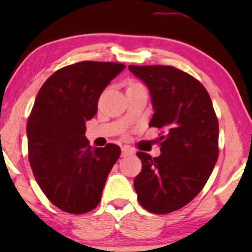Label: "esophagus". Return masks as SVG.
<instances>
[{"mask_svg": "<svg viewBox=\"0 0 252 252\" xmlns=\"http://www.w3.org/2000/svg\"><path fill=\"white\" fill-rule=\"evenodd\" d=\"M134 154V151L130 149L128 147H123L122 148V156L123 157H128V156H132Z\"/></svg>", "mask_w": 252, "mask_h": 252, "instance_id": "34e87169", "label": "esophagus"}]
</instances>
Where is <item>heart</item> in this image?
<instances>
[{"instance_id":"obj_1","label":"heart","mask_w":252,"mask_h":252,"mask_svg":"<svg viewBox=\"0 0 252 252\" xmlns=\"http://www.w3.org/2000/svg\"><path fill=\"white\" fill-rule=\"evenodd\" d=\"M133 85H139V84H132V85H130V86H133Z\"/></svg>"}]
</instances>
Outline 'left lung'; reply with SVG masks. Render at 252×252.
Listing matches in <instances>:
<instances>
[{"mask_svg":"<svg viewBox=\"0 0 252 252\" xmlns=\"http://www.w3.org/2000/svg\"><path fill=\"white\" fill-rule=\"evenodd\" d=\"M128 68L149 89L155 111L149 126L165 130L159 156L136 154L142 161L134 179L137 199L156 215L177 211L202 190L218 160L219 125L212 101L201 82L179 68Z\"/></svg>","mask_w":252,"mask_h":252,"instance_id":"1","label":"left lung"}]
</instances>
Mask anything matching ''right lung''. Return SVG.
Instances as JSON below:
<instances>
[{
  "mask_svg": "<svg viewBox=\"0 0 252 252\" xmlns=\"http://www.w3.org/2000/svg\"><path fill=\"white\" fill-rule=\"evenodd\" d=\"M125 67L79 62L55 72L37 93L26 128L30 164L41 190L65 212L81 215L98 205L120 156L116 144L89 146L85 133L102 92Z\"/></svg>",
  "mask_w": 252,
  "mask_h": 252,
  "instance_id": "add662e5",
  "label": "right lung"
}]
</instances>
